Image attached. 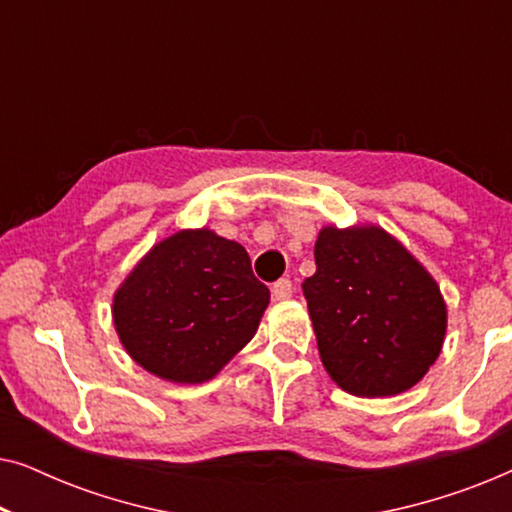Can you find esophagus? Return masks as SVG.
Wrapping results in <instances>:
<instances>
[{
	"instance_id": "1",
	"label": "esophagus",
	"mask_w": 512,
	"mask_h": 512,
	"mask_svg": "<svg viewBox=\"0 0 512 512\" xmlns=\"http://www.w3.org/2000/svg\"><path fill=\"white\" fill-rule=\"evenodd\" d=\"M293 293V286H291V279H279V282L272 284V296L277 300H289Z\"/></svg>"
}]
</instances>
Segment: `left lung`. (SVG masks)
<instances>
[{
	"mask_svg": "<svg viewBox=\"0 0 512 512\" xmlns=\"http://www.w3.org/2000/svg\"><path fill=\"white\" fill-rule=\"evenodd\" d=\"M314 261L303 293L333 382L361 398L415 387L445 340L436 279L380 226L321 228Z\"/></svg>",
	"mask_w": 512,
	"mask_h": 512,
	"instance_id": "obj_1",
	"label": "left lung"
}]
</instances>
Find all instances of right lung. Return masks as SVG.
I'll return each instance as SVG.
<instances>
[{
    "mask_svg": "<svg viewBox=\"0 0 512 512\" xmlns=\"http://www.w3.org/2000/svg\"><path fill=\"white\" fill-rule=\"evenodd\" d=\"M268 286L242 244L214 230H179L158 242L114 293L125 352L160 380H212L254 338Z\"/></svg>",
    "mask_w": 512,
    "mask_h": 512,
    "instance_id": "obj_1",
    "label": "right lung"
}]
</instances>
